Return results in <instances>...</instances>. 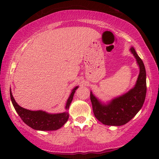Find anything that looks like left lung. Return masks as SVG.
Wrapping results in <instances>:
<instances>
[{
  "mask_svg": "<svg viewBox=\"0 0 159 159\" xmlns=\"http://www.w3.org/2000/svg\"><path fill=\"white\" fill-rule=\"evenodd\" d=\"M137 61L140 73L134 88L107 103L102 102L90 91L93 111L98 120L108 126H121L129 121L144 103L146 95V71L143 61L133 47L129 49Z\"/></svg>",
  "mask_w": 159,
  "mask_h": 159,
  "instance_id": "8db88e82",
  "label": "left lung"
}]
</instances>
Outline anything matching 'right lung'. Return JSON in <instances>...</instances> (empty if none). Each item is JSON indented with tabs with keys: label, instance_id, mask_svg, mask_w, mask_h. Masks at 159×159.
Returning <instances> with one entry per match:
<instances>
[{
	"label": "right lung",
	"instance_id": "obj_1",
	"mask_svg": "<svg viewBox=\"0 0 159 159\" xmlns=\"http://www.w3.org/2000/svg\"><path fill=\"white\" fill-rule=\"evenodd\" d=\"M79 86L75 87L71 90V94L69 98L67 99L66 106V111L59 114H50L44 111H30L26 108L21 107L18 105L13 97L12 93L10 90V96L12 104L16 110L17 114L22 119V121L26 125L29 126L32 129L40 131H52L60 129L64 125L69 119V106L73 100V96L75 93Z\"/></svg>",
	"mask_w": 159,
	"mask_h": 159
}]
</instances>
